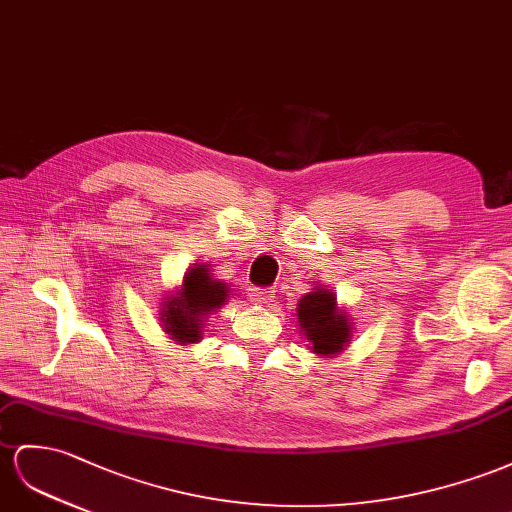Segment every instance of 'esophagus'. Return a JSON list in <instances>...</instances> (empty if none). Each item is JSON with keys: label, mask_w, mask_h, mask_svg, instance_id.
Segmentation results:
<instances>
[{"label": "esophagus", "mask_w": 512, "mask_h": 512, "mask_svg": "<svg viewBox=\"0 0 512 512\" xmlns=\"http://www.w3.org/2000/svg\"><path fill=\"white\" fill-rule=\"evenodd\" d=\"M248 294H251V298L255 300L257 305H268L274 300V292L268 290V287H251Z\"/></svg>", "instance_id": "34e87169"}]
</instances>
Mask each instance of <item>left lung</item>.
I'll return each instance as SVG.
<instances>
[{"mask_svg": "<svg viewBox=\"0 0 512 512\" xmlns=\"http://www.w3.org/2000/svg\"><path fill=\"white\" fill-rule=\"evenodd\" d=\"M296 320L300 335L309 342L307 348L324 359L344 352L355 333L350 313L339 307L335 292L324 285H313V290L298 300Z\"/></svg>", "mask_w": 512, "mask_h": 512, "instance_id": "left-lung-1", "label": "left lung"}]
</instances>
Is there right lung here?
<instances>
[{
  "instance_id": "right-lung-1",
  "label": "right lung",
  "mask_w": 512,
  "mask_h": 512,
  "mask_svg": "<svg viewBox=\"0 0 512 512\" xmlns=\"http://www.w3.org/2000/svg\"><path fill=\"white\" fill-rule=\"evenodd\" d=\"M229 285L214 279L212 266L192 264L183 281L160 303L162 331L179 346L199 344L203 339V326L216 309L227 305Z\"/></svg>"
}]
</instances>
